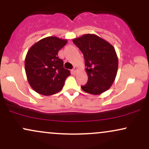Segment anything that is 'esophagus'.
I'll list each match as a JSON object with an SVG mask.
<instances>
[{"mask_svg":"<svg viewBox=\"0 0 149 149\" xmlns=\"http://www.w3.org/2000/svg\"><path fill=\"white\" fill-rule=\"evenodd\" d=\"M73 71H74L75 73L77 71H78V67H77V66H74V68H73Z\"/></svg>","mask_w":149,"mask_h":149,"instance_id":"1","label":"esophagus"}]
</instances>
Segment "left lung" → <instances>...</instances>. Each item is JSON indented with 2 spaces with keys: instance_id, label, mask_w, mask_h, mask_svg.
<instances>
[{
  "instance_id": "1",
  "label": "left lung",
  "mask_w": 149,
  "mask_h": 149,
  "mask_svg": "<svg viewBox=\"0 0 149 149\" xmlns=\"http://www.w3.org/2000/svg\"><path fill=\"white\" fill-rule=\"evenodd\" d=\"M83 52L87 84L81 86L83 91L100 95L111 87L117 75L118 59L111 44L95 34H84L73 40Z\"/></svg>"
}]
</instances>
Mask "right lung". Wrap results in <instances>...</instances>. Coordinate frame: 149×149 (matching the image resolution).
<instances>
[{
	"label": "right lung",
	"mask_w": 149,
	"mask_h": 149,
	"mask_svg": "<svg viewBox=\"0 0 149 149\" xmlns=\"http://www.w3.org/2000/svg\"><path fill=\"white\" fill-rule=\"evenodd\" d=\"M66 43V39L49 36L34 43L29 49L25 58V71L34 91L49 96L63 88L65 80L71 73L63 66L58 52Z\"/></svg>",
	"instance_id": "add662e5"
}]
</instances>
